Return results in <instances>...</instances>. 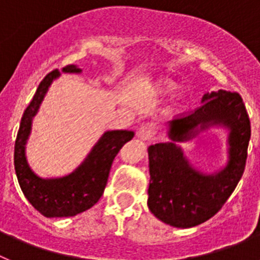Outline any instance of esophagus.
<instances>
[{
  "mask_svg": "<svg viewBox=\"0 0 260 260\" xmlns=\"http://www.w3.org/2000/svg\"><path fill=\"white\" fill-rule=\"evenodd\" d=\"M157 133V125L155 122H146L138 130V138L142 141H151Z\"/></svg>",
  "mask_w": 260,
  "mask_h": 260,
  "instance_id": "obj_1",
  "label": "esophagus"
}]
</instances>
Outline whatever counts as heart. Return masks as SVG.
Returning <instances> with one entry per match:
<instances>
[{"label": "heart", "instance_id": "1", "mask_svg": "<svg viewBox=\"0 0 260 260\" xmlns=\"http://www.w3.org/2000/svg\"><path fill=\"white\" fill-rule=\"evenodd\" d=\"M174 87V83H172V82H164L161 86V91L162 92H169L171 89H173Z\"/></svg>", "mask_w": 260, "mask_h": 260}]
</instances>
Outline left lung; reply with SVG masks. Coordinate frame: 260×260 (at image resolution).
<instances>
[{
    "instance_id": "left-lung-1",
    "label": "left lung",
    "mask_w": 260,
    "mask_h": 260,
    "mask_svg": "<svg viewBox=\"0 0 260 260\" xmlns=\"http://www.w3.org/2000/svg\"><path fill=\"white\" fill-rule=\"evenodd\" d=\"M212 125L229 128V161L215 174L195 170L177 143ZM251 127L242 98L224 89L204 93L202 105L168 123L171 142L148 147V208L162 222L191 228L207 221L228 201L242 177Z\"/></svg>"
}]
</instances>
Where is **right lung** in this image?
Returning a JSON list of instances; mask_svg holds the SVG:
<instances>
[{"instance_id": "obj_1", "label": "right lung", "mask_w": 260, "mask_h": 260, "mask_svg": "<svg viewBox=\"0 0 260 260\" xmlns=\"http://www.w3.org/2000/svg\"><path fill=\"white\" fill-rule=\"evenodd\" d=\"M62 73L79 74L82 70L75 65H68L62 69ZM58 77L59 71L53 70L40 82L34 99L23 113L14 147V167L20 189L32 207L45 217L75 216L98 203L107 186L114 157L123 144L134 137V132L128 130L105 132L84 161L68 176L41 178L34 173L26 157V143L31 133L32 118L38 113L52 82Z\"/></svg>"}]
</instances>
